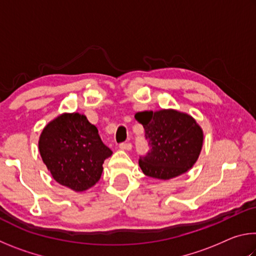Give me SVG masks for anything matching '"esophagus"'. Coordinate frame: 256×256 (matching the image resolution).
<instances>
[{
  "mask_svg": "<svg viewBox=\"0 0 256 256\" xmlns=\"http://www.w3.org/2000/svg\"><path fill=\"white\" fill-rule=\"evenodd\" d=\"M118 148L122 149V150H131L132 144H130V142H122V144H120Z\"/></svg>",
  "mask_w": 256,
  "mask_h": 256,
  "instance_id": "esophagus-1",
  "label": "esophagus"
}]
</instances>
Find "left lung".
Masks as SVG:
<instances>
[{
    "label": "left lung",
    "mask_w": 256,
    "mask_h": 256,
    "mask_svg": "<svg viewBox=\"0 0 256 256\" xmlns=\"http://www.w3.org/2000/svg\"><path fill=\"white\" fill-rule=\"evenodd\" d=\"M144 125L150 149L140 157L144 174L158 180H170L193 167L200 156L203 131L192 116L175 110H146L136 114Z\"/></svg>",
    "instance_id": "left-lung-1"
}]
</instances>
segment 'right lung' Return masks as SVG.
<instances>
[{
  "label": "right lung",
  "instance_id": "right-lung-1",
  "mask_svg": "<svg viewBox=\"0 0 256 256\" xmlns=\"http://www.w3.org/2000/svg\"><path fill=\"white\" fill-rule=\"evenodd\" d=\"M38 148L53 178L76 192H84L100 180L102 164L112 154L97 128L79 112H64L50 120Z\"/></svg>",
  "mask_w": 256,
  "mask_h": 256
}]
</instances>
